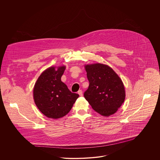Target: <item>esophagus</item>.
I'll use <instances>...</instances> for the list:
<instances>
[{
  "mask_svg": "<svg viewBox=\"0 0 160 160\" xmlns=\"http://www.w3.org/2000/svg\"><path fill=\"white\" fill-rule=\"evenodd\" d=\"M78 93L79 94L80 96H83V92H82V90H79V91H78Z\"/></svg>",
  "mask_w": 160,
  "mask_h": 160,
  "instance_id": "esophagus-1",
  "label": "esophagus"
}]
</instances>
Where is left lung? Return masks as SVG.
Segmentation results:
<instances>
[{
    "instance_id": "obj_1",
    "label": "left lung",
    "mask_w": 160,
    "mask_h": 160,
    "mask_svg": "<svg viewBox=\"0 0 160 160\" xmlns=\"http://www.w3.org/2000/svg\"><path fill=\"white\" fill-rule=\"evenodd\" d=\"M89 82L84 97L99 114L109 116L115 113L125 98L122 80L108 65L101 63L86 65Z\"/></svg>"
}]
</instances>
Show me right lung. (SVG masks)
I'll return each instance as SVG.
<instances>
[{
    "mask_svg": "<svg viewBox=\"0 0 160 160\" xmlns=\"http://www.w3.org/2000/svg\"><path fill=\"white\" fill-rule=\"evenodd\" d=\"M65 66L50 67L38 77L33 88V98L40 112L52 119L68 114L79 95L72 93L61 81Z\"/></svg>",
    "mask_w": 160,
    "mask_h": 160,
    "instance_id": "right-lung-1",
    "label": "right lung"
}]
</instances>
